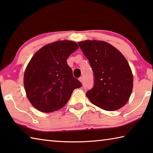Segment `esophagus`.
<instances>
[{"label":"esophagus","mask_w":153,"mask_h":153,"mask_svg":"<svg viewBox=\"0 0 153 153\" xmlns=\"http://www.w3.org/2000/svg\"><path fill=\"white\" fill-rule=\"evenodd\" d=\"M79 81L81 82L82 83L83 82H84V79H83V77H80L79 78Z\"/></svg>","instance_id":"1"}]
</instances>
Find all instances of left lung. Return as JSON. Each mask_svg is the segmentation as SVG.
Returning <instances> with one entry per match:
<instances>
[{"mask_svg":"<svg viewBox=\"0 0 153 153\" xmlns=\"http://www.w3.org/2000/svg\"><path fill=\"white\" fill-rule=\"evenodd\" d=\"M78 45L94 72V84L86 96L104 110L120 109L128 101L133 87L132 73L126 58L105 41L86 40Z\"/></svg>","mask_w":153,"mask_h":153,"instance_id":"1","label":"left lung"}]
</instances>
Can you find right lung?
I'll list each match as a JSON object with an SVG mask.
<instances>
[{
	"label": "right lung",
	"instance_id": "right-lung-1",
	"mask_svg": "<svg viewBox=\"0 0 153 153\" xmlns=\"http://www.w3.org/2000/svg\"><path fill=\"white\" fill-rule=\"evenodd\" d=\"M74 41H57L35 53L24 74L27 98L36 109L51 112L67 104L73 91L82 87L68 65L69 55L78 49Z\"/></svg>",
	"mask_w": 153,
	"mask_h": 153
}]
</instances>
